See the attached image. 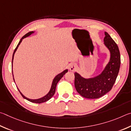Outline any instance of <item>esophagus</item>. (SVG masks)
Masks as SVG:
<instances>
[{"mask_svg": "<svg viewBox=\"0 0 131 131\" xmlns=\"http://www.w3.org/2000/svg\"><path fill=\"white\" fill-rule=\"evenodd\" d=\"M77 68V65L75 64H71L70 67V70L71 71H74L76 70Z\"/></svg>", "mask_w": 131, "mask_h": 131, "instance_id": "esophagus-1", "label": "esophagus"}]
</instances>
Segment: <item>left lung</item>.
Listing matches in <instances>:
<instances>
[{
    "instance_id": "left-lung-1",
    "label": "left lung",
    "mask_w": 131,
    "mask_h": 131,
    "mask_svg": "<svg viewBox=\"0 0 131 131\" xmlns=\"http://www.w3.org/2000/svg\"><path fill=\"white\" fill-rule=\"evenodd\" d=\"M104 44L109 50L111 58L108 64L100 75L91 78H84L75 72V87L84 98L96 99L111 90L119 72L121 64L120 53L117 45L107 32H105Z\"/></svg>"
}]
</instances>
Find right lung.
Listing matches in <instances>:
<instances>
[{"label":"right lung","instance_id":"obj_1","mask_svg":"<svg viewBox=\"0 0 131 131\" xmlns=\"http://www.w3.org/2000/svg\"><path fill=\"white\" fill-rule=\"evenodd\" d=\"M34 33V31H30L29 32V33H27V34H25V36H24L22 37V38L20 39L19 43H18V44L17 45V47H16V48L14 50V53H13V59H12V67H13V59H14V54L16 52V50H17V49H18V47H19V45H20V42H22V40L25 38L29 36L30 35H31V34ZM12 72H13V70H12ZM68 72V70H66L63 71V72H61L60 74H59L58 75H57L56 77H55L53 79V82H52V86H51V88H50V90L49 92H48V93L47 94V95H45V96H43V97L42 98H38V99H36V100H32V99H29V98H27L26 97H25V96L22 94V93L20 92V91H19V89H18V91H19V93L20 94L22 95V96L23 97H24L25 99L27 100V101H29L31 102H33V103H37V104H41V103H42V102H46L47 101H48L49 100H50V98H51L54 95V93H55V91H56V85L57 83H58L59 81H60L61 79V78L63 77L64 76V75L66 74V73H67ZM14 77V75H13ZM14 79V78H13Z\"/></svg>","mask_w":131,"mask_h":131}]
</instances>
